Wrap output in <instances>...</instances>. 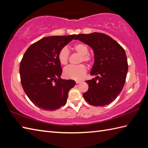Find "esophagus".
<instances>
[{"label": "esophagus", "instance_id": "esophagus-1", "mask_svg": "<svg viewBox=\"0 0 148 148\" xmlns=\"http://www.w3.org/2000/svg\"><path fill=\"white\" fill-rule=\"evenodd\" d=\"M80 82H81V81H75V83H76V84H79Z\"/></svg>", "mask_w": 148, "mask_h": 148}]
</instances>
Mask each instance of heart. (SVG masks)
I'll return each mask as SVG.
<instances>
[{
    "label": "heart",
    "instance_id": "obj_1",
    "mask_svg": "<svg viewBox=\"0 0 148 148\" xmlns=\"http://www.w3.org/2000/svg\"><path fill=\"white\" fill-rule=\"evenodd\" d=\"M73 49L75 52L81 56L79 62H82L88 64H91L92 61V57L89 55V48L86 44L84 43H77L75 44L73 47ZM69 51L66 47L62 49L58 53V58L60 63L62 65H67L69 62ZM86 67L83 64L78 65L76 66H70L66 67L63 71V75L64 77L71 79L79 80L82 78L85 74L86 73Z\"/></svg>",
    "mask_w": 148,
    "mask_h": 148
}]
</instances>
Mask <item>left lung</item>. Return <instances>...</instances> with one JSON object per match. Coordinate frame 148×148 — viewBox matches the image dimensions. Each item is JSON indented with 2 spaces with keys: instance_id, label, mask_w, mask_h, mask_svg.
Wrapping results in <instances>:
<instances>
[{
  "instance_id": "obj_1",
  "label": "left lung",
  "mask_w": 148,
  "mask_h": 148,
  "mask_svg": "<svg viewBox=\"0 0 148 148\" xmlns=\"http://www.w3.org/2000/svg\"><path fill=\"white\" fill-rule=\"evenodd\" d=\"M75 40L90 46L95 54L91 75L97 77L86 81L89 88L83 94L84 98L95 106L110 104L125 84L128 63L124 49L110 36L101 33L79 34Z\"/></svg>"
}]
</instances>
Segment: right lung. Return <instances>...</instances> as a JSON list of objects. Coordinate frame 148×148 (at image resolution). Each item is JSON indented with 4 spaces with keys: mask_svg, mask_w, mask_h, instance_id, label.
<instances>
[{
    "mask_svg": "<svg viewBox=\"0 0 148 148\" xmlns=\"http://www.w3.org/2000/svg\"><path fill=\"white\" fill-rule=\"evenodd\" d=\"M75 35L53 36L33 43L20 62L19 73L24 91L33 103L43 110H56L67 102L69 91L75 85L62 79V70L58 56Z\"/></svg>",
    "mask_w": 148,
    "mask_h": 148,
    "instance_id": "add662e5",
    "label": "right lung"
}]
</instances>
